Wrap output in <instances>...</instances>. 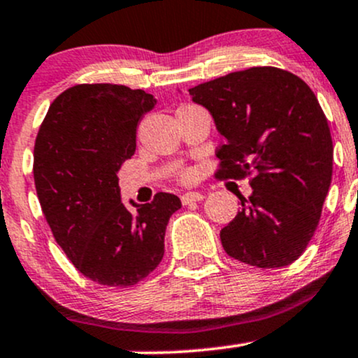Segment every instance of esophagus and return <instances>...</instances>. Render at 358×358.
<instances>
[{
	"label": "esophagus",
	"mask_w": 358,
	"mask_h": 358,
	"mask_svg": "<svg viewBox=\"0 0 358 358\" xmlns=\"http://www.w3.org/2000/svg\"><path fill=\"white\" fill-rule=\"evenodd\" d=\"M205 198L201 193H186L180 196V201H182V205H189V203H194V201H201V199Z\"/></svg>",
	"instance_id": "esophagus-1"
}]
</instances>
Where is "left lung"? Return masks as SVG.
<instances>
[{
    "label": "left lung",
    "mask_w": 358,
    "mask_h": 358,
    "mask_svg": "<svg viewBox=\"0 0 358 358\" xmlns=\"http://www.w3.org/2000/svg\"><path fill=\"white\" fill-rule=\"evenodd\" d=\"M225 143L220 178L249 180L252 193L220 232L234 259L282 268L316 232L333 176V140L316 95L294 73L249 68L189 88Z\"/></svg>",
    "instance_id": "obj_1"
}]
</instances>
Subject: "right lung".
Masks as SVG:
<instances>
[{
	"label": "right lung",
	"instance_id": "right-lung-1",
	"mask_svg": "<svg viewBox=\"0 0 358 358\" xmlns=\"http://www.w3.org/2000/svg\"><path fill=\"white\" fill-rule=\"evenodd\" d=\"M143 90L83 83L57 95L34 147V180L52 236L75 268L107 287L143 280L164 257L165 227L180 208L159 193L129 211L117 172L136 150V126L155 107Z\"/></svg>",
	"mask_w": 358,
	"mask_h": 358
}]
</instances>
